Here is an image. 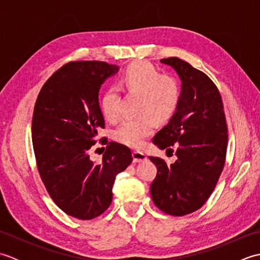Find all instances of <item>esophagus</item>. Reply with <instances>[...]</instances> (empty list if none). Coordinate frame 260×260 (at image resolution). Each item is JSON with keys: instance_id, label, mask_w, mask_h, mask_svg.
Listing matches in <instances>:
<instances>
[{"instance_id": "esophagus-1", "label": "esophagus", "mask_w": 260, "mask_h": 260, "mask_svg": "<svg viewBox=\"0 0 260 260\" xmlns=\"http://www.w3.org/2000/svg\"><path fill=\"white\" fill-rule=\"evenodd\" d=\"M132 155H133V159L134 162H142V161H145V159L147 158V156L145 155L144 153L141 152V151H133V153H132Z\"/></svg>"}]
</instances>
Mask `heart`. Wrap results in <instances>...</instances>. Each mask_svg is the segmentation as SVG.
Returning <instances> with one entry per match:
<instances>
[{"instance_id": "obj_1", "label": "heart", "mask_w": 260, "mask_h": 260, "mask_svg": "<svg viewBox=\"0 0 260 260\" xmlns=\"http://www.w3.org/2000/svg\"><path fill=\"white\" fill-rule=\"evenodd\" d=\"M117 87L128 93H139V117L126 118L114 131V140L129 147H140L154 128V119L163 121L171 117L180 101V86L171 77L162 75L151 63L129 66ZM119 93L115 87L104 93L102 110L105 118L114 121L119 116Z\"/></svg>"}]
</instances>
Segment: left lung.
Segmentation results:
<instances>
[{
    "label": "left lung",
    "mask_w": 260,
    "mask_h": 260,
    "mask_svg": "<svg viewBox=\"0 0 260 260\" xmlns=\"http://www.w3.org/2000/svg\"><path fill=\"white\" fill-rule=\"evenodd\" d=\"M182 81L175 113L154 136L161 150L176 148V161L150 156L156 165L151 184L154 204L171 215H184L200 209L213 192L223 170L228 128L217 86L202 71L176 57L162 59Z\"/></svg>",
    "instance_id": "left-lung-1"
}]
</instances>
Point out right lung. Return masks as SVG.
Masks as SVG:
<instances>
[{"label": "right lung", "instance_id": "obj_1", "mask_svg": "<svg viewBox=\"0 0 260 260\" xmlns=\"http://www.w3.org/2000/svg\"><path fill=\"white\" fill-rule=\"evenodd\" d=\"M118 70L103 61L69 62L46 81L36 102L32 143L39 173L54 203L77 219L106 211L116 175L133 161L129 148L116 142L108 143L101 164L89 157L105 127L99 89Z\"/></svg>", "mask_w": 260, "mask_h": 260}]
</instances>
